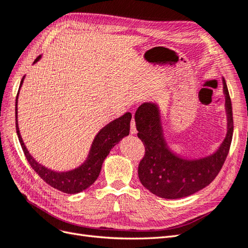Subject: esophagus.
I'll return each instance as SVG.
<instances>
[{
  "label": "esophagus",
  "instance_id": "esophagus-1",
  "mask_svg": "<svg viewBox=\"0 0 248 248\" xmlns=\"http://www.w3.org/2000/svg\"><path fill=\"white\" fill-rule=\"evenodd\" d=\"M130 133L135 134L136 133V126H135V120L134 118L131 119V124H130Z\"/></svg>",
  "mask_w": 248,
  "mask_h": 248
}]
</instances>
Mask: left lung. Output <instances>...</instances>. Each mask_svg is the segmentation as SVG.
<instances>
[{"label":"left lung","mask_w":248,"mask_h":248,"mask_svg":"<svg viewBox=\"0 0 248 248\" xmlns=\"http://www.w3.org/2000/svg\"><path fill=\"white\" fill-rule=\"evenodd\" d=\"M228 114V133L219 149L199 160L182 159L170 152L163 138L157 106L142 104L135 113L138 136L144 146V156L139 165L141 185L154 195L165 199L186 197L208 186L223 167L233 138L231 98L223 78Z\"/></svg>","instance_id":"left-lung-1"}]
</instances>
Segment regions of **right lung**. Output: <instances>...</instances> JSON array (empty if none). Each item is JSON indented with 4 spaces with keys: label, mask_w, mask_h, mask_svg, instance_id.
<instances>
[{
    "label": "right lung",
    "mask_w": 248,
    "mask_h": 248,
    "mask_svg": "<svg viewBox=\"0 0 248 248\" xmlns=\"http://www.w3.org/2000/svg\"><path fill=\"white\" fill-rule=\"evenodd\" d=\"M40 58H41V55H39L36 58V61L33 62V63L37 62ZM24 77L25 76L22 77L19 89L23 83ZM18 94H19V90L17 92L16 102H15V121H16L15 124H16V132H17V135H18V140L20 141L24 156L27 158L31 168L35 170L43 181L46 182L49 186L54 187V189L62 191L63 193H66V194L80 193L84 190H86L88 186H90L93 183H94L100 173V169H101L102 163H104V160L108 155L110 150H112L113 147L116 146V144L120 141L124 136L129 134L131 114L126 113L122 117L118 118L116 120L108 123L97 133L94 140H93L89 156L87 160L84 162V164H82L78 168L71 170V171H66V172L53 171V170L48 169L45 166L39 164L38 162L31 156V154L24 146L20 132H19L18 121H17V99H18Z\"/></svg>",
    "instance_id": "obj_1"
}]
</instances>
